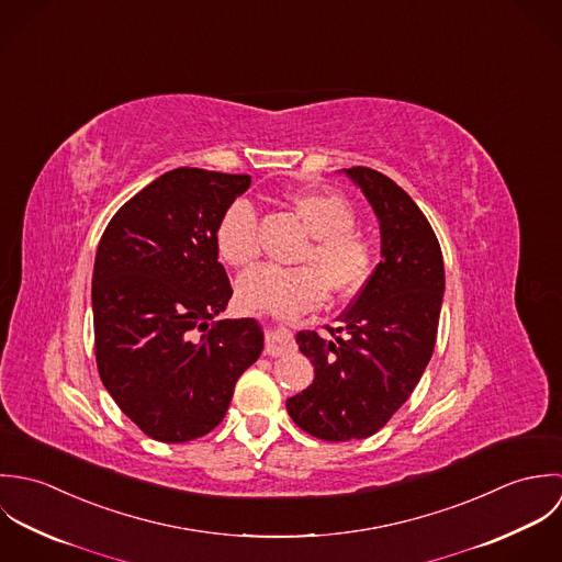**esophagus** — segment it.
I'll return each mask as SVG.
<instances>
[{"instance_id": "esophagus-1", "label": "esophagus", "mask_w": 562, "mask_h": 562, "mask_svg": "<svg viewBox=\"0 0 562 562\" xmlns=\"http://www.w3.org/2000/svg\"><path fill=\"white\" fill-rule=\"evenodd\" d=\"M293 349V335L289 330H269L265 338L267 356H282Z\"/></svg>"}]
</instances>
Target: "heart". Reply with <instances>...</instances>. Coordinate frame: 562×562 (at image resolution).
<instances>
[{
	"instance_id": "obj_1",
	"label": "heart",
	"mask_w": 562,
	"mask_h": 562,
	"mask_svg": "<svg viewBox=\"0 0 562 562\" xmlns=\"http://www.w3.org/2000/svg\"><path fill=\"white\" fill-rule=\"evenodd\" d=\"M289 204L313 234L300 256L304 267L258 265L236 282L238 302L249 311L295 317L337 297L358 293L373 273L375 247L356 229V213L345 198L326 191H291ZM215 245L232 267L258 256V213L251 202L234 200L215 225Z\"/></svg>"
}]
</instances>
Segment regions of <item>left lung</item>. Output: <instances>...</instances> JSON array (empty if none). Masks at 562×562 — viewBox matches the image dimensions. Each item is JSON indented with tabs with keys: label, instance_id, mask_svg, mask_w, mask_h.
Listing matches in <instances>:
<instances>
[{
	"label": "left lung",
	"instance_id": "left-lung-1",
	"mask_svg": "<svg viewBox=\"0 0 562 562\" xmlns=\"http://www.w3.org/2000/svg\"><path fill=\"white\" fill-rule=\"evenodd\" d=\"M345 171L380 220L382 260L330 338L297 333L315 380L286 411L322 441L367 439L402 408L432 358L446 291L439 238L411 195L375 169Z\"/></svg>",
	"mask_w": 562,
	"mask_h": 562
}]
</instances>
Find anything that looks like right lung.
<instances>
[{"instance_id":"1","label":"right lung","mask_w":562,"mask_h":562,"mask_svg":"<svg viewBox=\"0 0 562 562\" xmlns=\"http://www.w3.org/2000/svg\"><path fill=\"white\" fill-rule=\"evenodd\" d=\"M249 176L180 167L106 225L93 269L95 360L116 406L154 441L187 443L225 417L262 351L254 319H222L232 286L215 245Z\"/></svg>"}]
</instances>
